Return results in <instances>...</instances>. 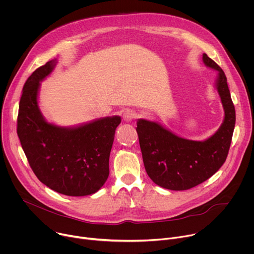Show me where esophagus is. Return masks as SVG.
Returning <instances> with one entry per match:
<instances>
[{
    "label": "esophagus",
    "instance_id": "obj_1",
    "mask_svg": "<svg viewBox=\"0 0 254 254\" xmlns=\"http://www.w3.org/2000/svg\"><path fill=\"white\" fill-rule=\"evenodd\" d=\"M136 118V113L132 110H126L123 113V119L127 122H130Z\"/></svg>",
    "mask_w": 254,
    "mask_h": 254
}]
</instances>
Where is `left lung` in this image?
Listing matches in <instances>:
<instances>
[{"mask_svg": "<svg viewBox=\"0 0 254 254\" xmlns=\"http://www.w3.org/2000/svg\"><path fill=\"white\" fill-rule=\"evenodd\" d=\"M204 64L219 72L217 89L225 110L222 126L204 141L185 139L160 124L137 121V131L144 168L149 178L170 190H187L204 182L225 163L236 122L227 77L222 68L203 54Z\"/></svg>", "mask_w": 254, "mask_h": 254, "instance_id": "left-lung-1", "label": "left lung"}]
</instances>
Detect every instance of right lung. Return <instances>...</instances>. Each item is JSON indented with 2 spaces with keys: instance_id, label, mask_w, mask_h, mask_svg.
Masks as SVG:
<instances>
[{
  "instance_id": "obj_1",
  "label": "right lung",
  "mask_w": 254,
  "mask_h": 254,
  "mask_svg": "<svg viewBox=\"0 0 254 254\" xmlns=\"http://www.w3.org/2000/svg\"><path fill=\"white\" fill-rule=\"evenodd\" d=\"M52 60L26 80L19 103L17 134L30 168L42 183L68 196H85L107 181L110 152L119 116L63 128L48 123L37 105L40 81L53 71Z\"/></svg>"
}]
</instances>
